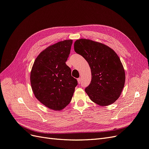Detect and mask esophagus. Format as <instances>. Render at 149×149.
I'll return each instance as SVG.
<instances>
[{"mask_svg":"<svg viewBox=\"0 0 149 149\" xmlns=\"http://www.w3.org/2000/svg\"><path fill=\"white\" fill-rule=\"evenodd\" d=\"M78 83L79 84H80L81 83V79L80 78L78 79Z\"/></svg>","mask_w":149,"mask_h":149,"instance_id":"obj_1","label":"esophagus"}]
</instances>
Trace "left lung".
<instances>
[{
	"label": "left lung",
	"instance_id": "obj_1",
	"mask_svg": "<svg viewBox=\"0 0 149 149\" xmlns=\"http://www.w3.org/2000/svg\"><path fill=\"white\" fill-rule=\"evenodd\" d=\"M74 48L91 68V81L85 89L91 100L102 106L114 102L120 95L125 79L118 55L106 45L88 39L77 40Z\"/></svg>",
	"mask_w": 149,
	"mask_h": 149
}]
</instances>
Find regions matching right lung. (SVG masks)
Segmentation results:
<instances>
[{"instance_id": "right-lung-1", "label": "right lung", "mask_w": 149, "mask_h": 149, "mask_svg": "<svg viewBox=\"0 0 149 149\" xmlns=\"http://www.w3.org/2000/svg\"><path fill=\"white\" fill-rule=\"evenodd\" d=\"M72 43L73 40H66L48 47L39 54L31 70L30 83L35 97L55 111L68 104L78 85L66 65Z\"/></svg>"}]
</instances>
